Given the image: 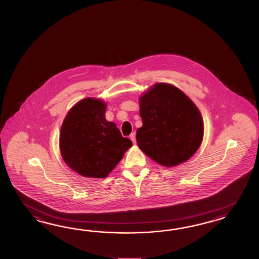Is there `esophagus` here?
Returning a JSON list of instances; mask_svg holds the SVG:
<instances>
[{"label": "esophagus", "mask_w": 259, "mask_h": 259, "mask_svg": "<svg viewBox=\"0 0 259 259\" xmlns=\"http://www.w3.org/2000/svg\"><path fill=\"white\" fill-rule=\"evenodd\" d=\"M130 140L132 141L134 144H136V135L135 134H132V135H130Z\"/></svg>", "instance_id": "esophagus-1"}]
</instances>
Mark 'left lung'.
Wrapping results in <instances>:
<instances>
[{
	"label": "left lung",
	"instance_id": "8db88e82",
	"mask_svg": "<svg viewBox=\"0 0 259 259\" xmlns=\"http://www.w3.org/2000/svg\"><path fill=\"white\" fill-rule=\"evenodd\" d=\"M142 126L137 130L140 149L154 161L172 167L187 161L203 140V118L181 89L159 82L140 97Z\"/></svg>",
	"mask_w": 259,
	"mask_h": 259
}]
</instances>
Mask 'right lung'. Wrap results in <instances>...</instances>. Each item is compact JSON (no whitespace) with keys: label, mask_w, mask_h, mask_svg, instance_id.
I'll return each mask as SVG.
<instances>
[{"label":"right lung","mask_w":259,"mask_h":259,"mask_svg":"<svg viewBox=\"0 0 259 259\" xmlns=\"http://www.w3.org/2000/svg\"><path fill=\"white\" fill-rule=\"evenodd\" d=\"M106 107L100 99H83L69 110L61 127L64 162L87 178H106L133 145L116 123L105 118Z\"/></svg>","instance_id":"right-lung-1"}]
</instances>
